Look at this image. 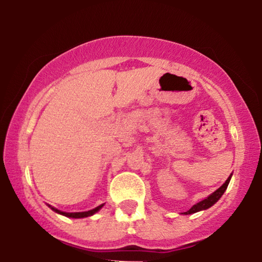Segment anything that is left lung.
I'll use <instances>...</instances> for the list:
<instances>
[{"label": "left lung", "instance_id": "1", "mask_svg": "<svg viewBox=\"0 0 262 262\" xmlns=\"http://www.w3.org/2000/svg\"><path fill=\"white\" fill-rule=\"evenodd\" d=\"M231 175L232 174H230V177H229L228 179H227V181L224 182L223 185L221 186L220 188L217 189V191H214L212 194H210L209 196H207L206 199H204V200H202V202H199V203H196L195 205H193L191 209H189L188 211H186V212H184L185 214H191V213H195V212H198V211H202V210H206V209H209V207H211L213 205V204H216L218 200H220V198L222 195H223V193L225 192V189H227V187H228V185H229V182H230V179H231Z\"/></svg>", "mask_w": 262, "mask_h": 262}]
</instances>
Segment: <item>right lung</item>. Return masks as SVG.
<instances>
[{"label": "right lung", "mask_w": 262, "mask_h": 262, "mask_svg": "<svg viewBox=\"0 0 262 262\" xmlns=\"http://www.w3.org/2000/svg\"><path fill=\"white\" fill-rule=\"evenodd\" d=\"M102 206H103V204H102V205L98 206V207H95V209H93V210L84 211V212H63V211H59L58 209H55V207H52V206H50V207H51V209L55 211V212L59 213V214H63V216H66V217H69V218H84V217L93 216V214L98 212V211L101 209Z\"/></svg>", "instance_id": "right-lung-1"}]
</instances>
